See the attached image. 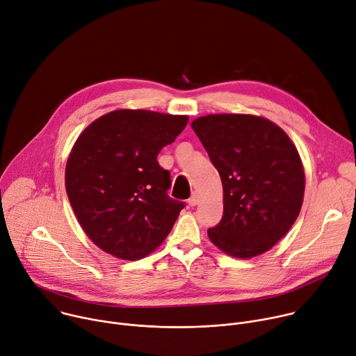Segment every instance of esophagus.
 Returning <instances> with one entry per match:
<instances>
[{
    "mask_svg": "<svg viewBox=\"0 0 356 356\" xmlns=\"http://www.w3.org/2000/svg\"><path fill=\"white\" fill-rule=\"evenodd\" d=\"M198 202H200V196H198V193H192V196L191 198L188 200V205L189 207H195V205H198Z\"/></svg>",
    "mask_w": 356,
    "mask_h": 356,
    "instance_id": "1",
    "label": "esophagus"
}]
</instances>
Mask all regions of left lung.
I'll use <instances>...</instances> for the list:
<instances>
[{
	"instance_id": "left-lung-1",
	"label": "left lung",
	"mask_w": 356,
	"mask_h": 356,
	"mask_svg": "<svg viewBox=\"0 0 356 356\" xmlns=\"http://www.w3.org/2000/svg\"><path fill=\"white\" fill-rule=\"evenodd\" d=\"M191 127L223 185V216L208 229L229 256L249 259L270 250L296 222L305 177L290 137L267 118L209 114Z\"/></svg>"
}]
</instances>
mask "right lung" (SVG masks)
<instances>
[{"label": "right lung", "mask_w": 356, "mask_h": 356, "mask_svg": "<svg viewBox=\"0 0 356 356\" xmlns=\"http://www.w3.org/2000/svg\"><path fill=\"white\" fill-rule=\"evenodd\" d=\"M188 115L115 110L76 140L65 185L73 212L90 241L108 254L138 260L160 246L185 204L170 198V171L156 161Z\"/></svg>", "instance_id": "add662e5"}]
</instances>
